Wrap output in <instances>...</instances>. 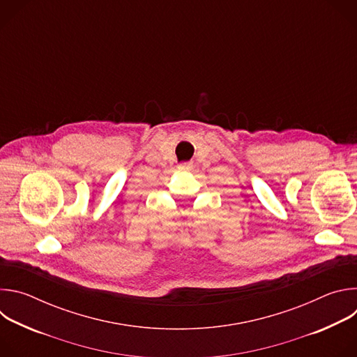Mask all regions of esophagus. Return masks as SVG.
I'll return each mask as SVG.
<instances>
[{
	"mask_svg": "<svg viewBox=\"0 0 357 357\" xmlns=\"http://www.w3.org/2000/svg\"><path fill=\"white\" fill-rule=\"evenodd\" d=\"M179 169H183V171H189L192 169V162H183L179 165Z\"/></svg>",
	"mask_w": 357,
	"mask_h": 357,
	"instance_id": "1",
	"label": "esophagus"
}]
</instances>
